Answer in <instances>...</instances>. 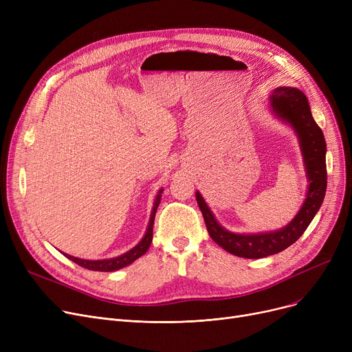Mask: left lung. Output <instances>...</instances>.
<instances>
[{
	"label": "left lung",
	"instance_id": "left-lung-1",
	"mask_svg": "<svg viewBox=\"0 0 352 352\" xmlns=\"http://www.w3.org/2000/svg\"><path fill=\"white\" fill-rule=\"evenodd\" d=\"M268 102L274 117L288 124L300 141L308 188L304 204L297 215L280 230L236 234L221 226L199 191L195 192L210 236L227 252L243 258H264L278 254L292 245L304 234L318 212L327 190V144L321 128L312 118L304 92L292 87H278L272 89Z\"/></svg>",
	"mask_w": 352,
	"mask_h": 352
}]
</instances>
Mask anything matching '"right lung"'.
<instances>
[{"mask_svg":"<svg viewBox=\"0 0 352 352\" xmlns=\"http://www.w3.org/2000/svg\"><path fill=\"white\" fill-rule=\"evenodd\" d=\"M162 188L158 191L155 199H154V207H153V211H151V215H150V221H148V227H146V231L142 236L141 241L133 247L129 251L118 255V256H114V258H107V260H82V258H77V256H72V255H68V254H64L68 260H71L72 263L78 264L80 267L82 268H87V270H91V271H104V272H111V271H117V270H121L129 264H133L135 260H138V258L141 255H144L148 248H150L151 243H153V227H154V218H155V212H157V208L160 206L161 202V195H162Z\"/></svg>","mask_w":352,"mask_h":352,"instance_id":"1","label":"right lung"}]
</instances>
